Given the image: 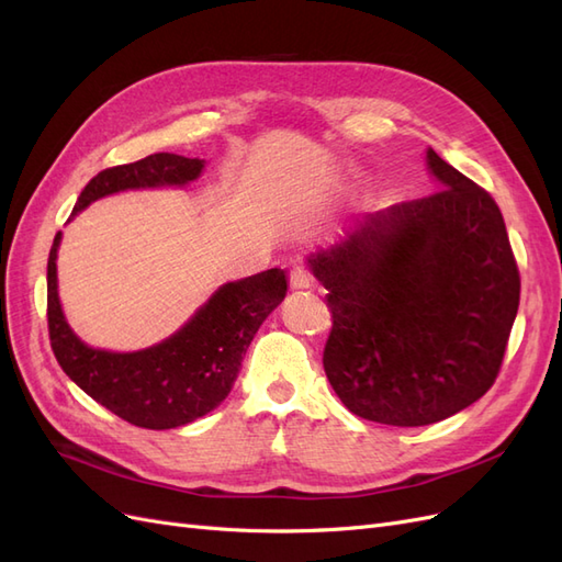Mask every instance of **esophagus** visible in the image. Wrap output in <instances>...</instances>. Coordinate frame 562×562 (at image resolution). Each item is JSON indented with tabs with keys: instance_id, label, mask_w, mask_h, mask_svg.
Segmentation results:
<instances>
[{
	"instance_id": "1",
	"label": "esophagus",
	"mask_w": 562,
	"mask_h": 562,
	"mask_svg": "<svg viewBox=\"0 0 562 562\" xmlns=\"http://www.w3.org/2000/svg\"><path fill=\"white\" fill-rule=\"evenodd\" d=\"M290 282H292V290H313L315 286V278L311 276L308 268L303 266H294L290 272Z\"/></svg>"
}]
</instances>
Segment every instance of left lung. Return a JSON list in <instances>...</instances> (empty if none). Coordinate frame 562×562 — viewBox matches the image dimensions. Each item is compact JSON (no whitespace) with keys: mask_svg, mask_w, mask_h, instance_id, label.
<instances>
[{"mask_svg":"<svg viewBox=\"0 0 562 562\" xmlns=\"http://www.w3.org/2000/svg\"><path fill=\"white\" fill-rule=\"evenodd\" d=\"M438 192L364 214L306 254L325 284V372L352 412L428 426L483 397L499 374L520 276L499 206L426 148Z\"/></svg>","mask_w":562,"mask_h":562,"instance_id":"left-lung-1","label":"left lung"}]
</instances>
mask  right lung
<instances>
[{"label": "right lung", "instance_id": "add662e5", "mask_svg": "<svg viewBox=\"0 0 562 562\" xmlns=\"http://www.w3.org/2000/svg\"><path fill=\"white\" fill-rule=\"evenodd\" d=\"M204 159L157 153L101 171L77 198L72 216L95 200L124 190L183 188L198 181ZM56 235L46 266V315L58 364L95 403L140 428H179L216 409L228 397L245 352L263 319L286 296V270L270 268L221 284L188 323L140 350H105L85 344L68 325L58 296Z\"/></svg>", "mask_w": 562, "mask_h": 562}]
</instances>
